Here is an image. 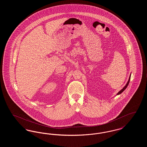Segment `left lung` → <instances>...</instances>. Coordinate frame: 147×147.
I'll list each match as a JSON object with an SVG mask.
<instances>
[{
    "instance_id": "left-lung-1",
    "label": "left lung",
    "mask_w": 147,
    "mask_h": 147,
    "mask_svg": "<svg viewBox=\"0 0 147 147\" xmlns=\"http://www.w3.org/2000/svg\"><path fill=\"white\" fill-rule=\"evenodd\" d=\"M130 79H131V75H130V77L129 78V80H128V82H127V83L126 84V85H125V86L121 90H120V91H119V92L117 93V95H119V94H121L123 91H124L125 89H126V88L127 87V86L128 85V84H129V80H130Z\"/></svg>"
}]
</instances>
